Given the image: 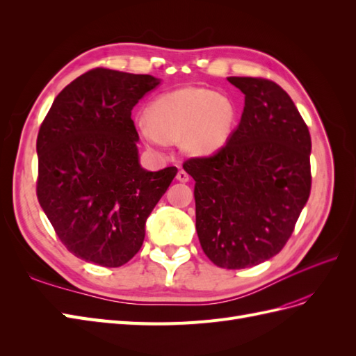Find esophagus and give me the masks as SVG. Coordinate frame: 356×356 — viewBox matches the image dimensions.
<instances>
[{
  "instance_id": "obj_1",
  "label": "esophagus",
  "mask_w": 356,
  "mask_h": 356,
  "mask_svg": "<svg viewBox=\"0 0 356 356\" xmlns=\"http://www.w3.org/2000/svg\"><path fill=\"white\" fill-rule=\"evenodd\" d=\"M177 179L178 181H181V182H188V179H190V175L187 174V172L184 170V169H181L178 174H177Z\"/></svg>"
}]
</instances>
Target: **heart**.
<instances>
[{
  "mask_svg": "<svg viewBox=\"0 0 356 356\" xmlns=\"http://www.w3.org/2000/svg\"><path fill=\"white\" fill-rule=\"evenodd\" d=\"M236 106L222 93L204 88H184L156 98L136 127L154 148L181 138L191 154H208L221 148L233 131Z\"/></svg>",
  "mask_w": 356,
  "mask_h": 356,
  "instance_id": "1",
  "label": "heart"
}]
</instances>
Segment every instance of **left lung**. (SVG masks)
<instances>
[{"label":"left lung","mask_w":356,"mask_h":356,"mask_svg":"<svg viewBox=\"0 0 356 356\" xmlns=\"http://www.w3.org/2000/svg\"><path fill=\"white\" fill-rule=\"evenodd\" d=\"M245 95L238 129L212 156L190 157L196 230L218 267L245 268L281 252L310 195V134L272 80L227 77Z\"/></svg>","instance_id":"obj_1"}]
</instances>
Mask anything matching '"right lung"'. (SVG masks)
<instances>
[{
  "mask_svg": "<svg viewBox=\"0 0 356 356\" xmlns=\"http://www.w3.org/2000/svg\"><path fill=\"white\" fill-rule=\"evenodd\" d=\"M160 80L95 68L63 89L42 120L37 197L75 257L120 267L141 250L145 221L178 169L139 166L132 110Z\"/></svg>",
  "mask_w": 356,
  "mask_h": 356,
  "instance_id": "add662e5",
  "label": "right lung"
}]
</instances>
